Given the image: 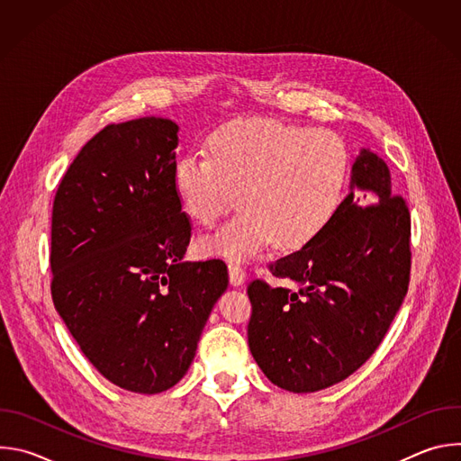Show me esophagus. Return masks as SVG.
Here are the masks:
<instances>
[{
	"label": "esophagus",
	"instance_id": "34e87169",
	"mask_svg": "<svg viewBox=\"0 0 461 461\" xmlns=\"http://www.w3.org/2000/svg\"><path fill=\"white\" fill-rule=\"evenodd\" d=\"M228 274H230V283L233 285V286H242L244 285V281H246V272L239 267V265H231L228 267Z\"/></svg>",
	"mask_w": 461,
	"mask_h": 461
}]
</instances>
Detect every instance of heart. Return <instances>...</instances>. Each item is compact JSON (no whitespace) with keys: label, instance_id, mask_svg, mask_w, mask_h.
I'll return each mask as SVG.
<instances>
[{"label":"heart","instance_id":"b5f03b06","mask_svg":"<svg viewBox=\"0 0 461 461\" xmlns=\"http://www.w3.org/2000/svg\"><path fill=\"white\" fill-rule=\"evenodd\" d=\"M208 153L173 164L180 210L213 226L239 196L242 208L201 242L210 255L244 262L272 242L297 249L338 213L350 175V153L332 131H310L274 120H233L208 137Z\"/></svg>","mask_w":461,"mask_h":461}]
</instances>
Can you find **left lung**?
Here are the masks:
<instances>
[{"instance_id": "1", "label": "left lung", "mask_w": 461, "mask_h": 461, "mask_svg": "<svg viewBox=\"0 0 461 461\" xmlns=\"http://www.w3.org/2000/svg\"><path fill=\"white\" fill-rule=\"evenodd\" d=\"M411 213L381 157L361 149L348 194L313 240L268 267L294 288L248 286L253 359L277 386L304 393L354 374L379 347L411 281Z\"/></svg>"}]
</instances>
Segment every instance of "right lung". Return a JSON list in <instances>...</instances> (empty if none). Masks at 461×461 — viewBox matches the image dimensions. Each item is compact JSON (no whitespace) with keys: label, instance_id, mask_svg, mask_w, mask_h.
<instances>
[{"label":"right lung","instance_id":"right-lung-1","mask_svg":"<svg viewBox=\"0 0 461 461\" xmlns=\"http://www.w3.org/2000/svg\"><path fill=\"white\" fill-rule=\"evenodd\" d=\"M178 125L111 123L63 175L52 204V303L113 384L158 393L187 372L228 288L222 260H182L191 222L171 175Z\"/></svg>","mask_w":461,"mask_h":461}]
</instances>
